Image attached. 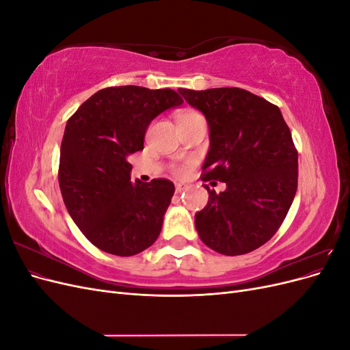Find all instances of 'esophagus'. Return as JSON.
I'll return each instance as SVG.
<instances>
[{"mask_svg":"<svg viewBox=\"0 0 350 350\" xmlns=\"http://www.w3.org/2000/svg\"><path fill=\"white\" fill-rule=\"evenodd\" d=\"M185 188H187V185H185V184H183V183H176V184H175V191H176V194L183 193Z\"/></svg>","mask_w":350,"mask_h":350,"instance_id":"34e87169","label":"esophagus"}]
</instances>
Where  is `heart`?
<instances>
[{
  "label": "heart",
  "instance_id": "b5f03b06",
  "mask_svg": "<svg viewBox=\"0 0 350 350\" xmlns=\"http://www.w3.org/2000/svg\"><path fill=\"white\" fill-rule=\"evenodd\" d=\"M197 116H200V113H197L194 111H183V112H179V115H178V124L189 121L193 118H197Z\"/></svg>",
  "mask_w": 350,
  "mask_h": 350
}]
</instances>
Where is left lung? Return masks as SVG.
<instances>
[{"mask_svg": "<svg viewBox=\"0 0 350 350\" xmlns=\"http://www.w3.org/2000/svg\"><path fill=\"white\" fill-rule=\"evenodd\" d=\"M206 116L210 146L203 181L207 206L196 213L206 245L224 256H242L266 243L279 229L298 188V153L289 126L273 103L238 88L178 89Z\"/></svg>", "mask_w": 350, "mask_h": 350, "instance_id": "left-lung-1", "label": "left lung"}]
</instances>
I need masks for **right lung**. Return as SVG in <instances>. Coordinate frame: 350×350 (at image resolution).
Returning a JSON list of instances; mask_svg holds the SVG:
<instances>
[{
    "mask_svg": "<svg viewBox=\"0 0 350 350\" xmlns=\"http://www.w3.org/2000/svg\"><path fill=\"white\" fill-rule=\"evenodd\" d=\"M183 103L171 89L108 88L68 120L59 150V188L74 224L94 247L130 257L161 234L175 187L167 179L131 183L129 157L143 150L156 116Z\"/></svg>",
    "mask_w": 350,
    "mask_h": 350,
    "instance_id": "right-lung-1",
    "label": "right lung"
}]
</instances>
